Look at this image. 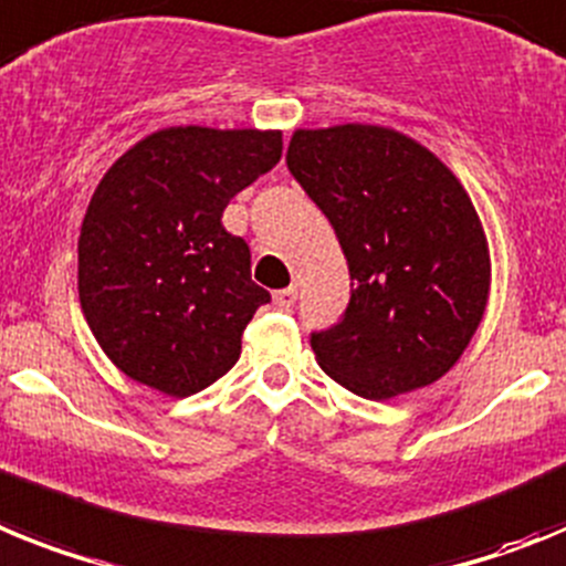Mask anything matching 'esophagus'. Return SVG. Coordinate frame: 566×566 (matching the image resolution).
<instances>
[{"mask_svg": "<svg viewBox=\"0 0 566 566\" xmlns=\"http://www.w3.org/2000/svg\"><path fill=\"white\" fill-rule=\"evenodd\" d=\"M273 302L282 307V311H290L293 304L298 302V290L296 287H284V290H276V296H273Z\"/></svg>", "mask_w": 566, "mask_h": 566, "instance_id": "esophagus-1", "label": "esophagus"}]
</instances>
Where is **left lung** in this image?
Instances as JSON below:
<instances>
[{
  "mask_svg": "<svg viewBox=\"0 0 566 566\" xmlns=\"http://www.w3.org/2000/svg\"><path fill=\"white\" fill-rule=\"evenodd\" d=\"M287 167L350 270L347 311L311 333L322 370L376 401L432 385L488 304L490 255L470 196L430 150L385 127L296 130Z\"/></svg>",
  "mask_w": 566,
  "mask_h": 566,
  "instance_id": "obj_1",
  "label": "left lung"
}]
</instances>
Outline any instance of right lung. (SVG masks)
Wrapping results in <instances>:
<instances>
[{
    "mask_svg": "<svg viewBox=\"0 0 566 566\" xmlns=\"http://www.w3.org/2000/svg\"><path fill=\"white\" fill-rule=\"evenodd\" d=\"M279 159L273 130L170 127L107 170L78 235V298L122 373L181 399L235 365L270 293L222 213Z\"/></svg>",
    "mask_w": 566,
    "mask_h": 566,
    "instance_id": "obj_1",
    "label": "right lung"
}]
</instances>
